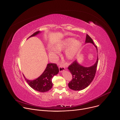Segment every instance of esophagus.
I'll list each match as a JSON object with an SVG mask.
<instances>
[{
    "instance_id": "1",
    "label": "esophagus",
    "mask_w": 120,
    "mask_h": 120,
    "mask_svg": "<svg viewBox=\"0 0 120 120\" xmlns=\"http://www.w3.org/2000/svg\"><path fill=\"white\" fill-rule=\"evenodd\" d=\"M65 68L63 66L60 65V66H59V71L60 72H62L63 71H64L65 70Z\"/></svg>"
}]
</instances>
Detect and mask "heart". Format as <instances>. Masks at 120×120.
<instances>
[{
  "label": "heart",
  "instance_id": "1",
  "mask_svg": "<svg viewBox=\"0 0 120 120\" xmlns=\"http://www.w3.org/2000/svg\"><path fill=\"white\" fill-rule=\"evenodd\" d=\"M82 46V42L75 40L74 38H68L57 43L55 47H52L49 48L50 52L56 55L59 54V51L64 50V54L66 58L69 60H72L76 57L78 53Z\"/></svg>",
  "mask_w": 120,
  "mask_h": 120
}]
</instances>
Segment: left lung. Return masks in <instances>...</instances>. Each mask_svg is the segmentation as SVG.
I'll list each match as a JSON object with an SVG mask.
<instances>
[{"label": "left lung", "instance_id": "1", "mask_svg": "<svg viewBox=\"0 0 120 120\" xmlns=\"http://www.w3.org/2000/svg\"><path fill=\"white\" fill-rule=\"evenodd\" d=\"M88 43L92 44L98 52L97 47L94 44L92 39L87 34L85 43ZM98 60V56L96 63L90 67L83 66L75 60L68 67L72 76V80L68 83L70 89L76 91L81 90L90 85L95 76Z\"/></svg>", "mask_w": 120, "mask_h": 120}]
</instances>
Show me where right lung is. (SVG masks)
Wrapping results in <instances>:
<instances>
[{
    "label": "right lung",
    "instance_id": "1",
    "mask_svg": "<svg viewBox=\"0 0 120 120\" xmlns=\"http://www.w3.org/2000/svg\"><path fill=\"white\" fill-rule=\"evenodd\" d=\"M41 32V31H37L29 38L35 36ZM58 72L59 69L56 64H48L42 74L35 79L30 80L26 79L23 75L25 81L31 88L40 92H45L52 88L53 86L52 79L54 76L57 74Z\"/></svg>",
    "mask_w": 120,
    "mask_h": 120
}]
</instances>
